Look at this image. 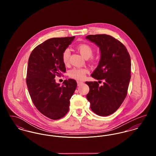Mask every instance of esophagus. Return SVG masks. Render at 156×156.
<instances>
[{"label": "esophagus", "instance_id": "1", "mask_svg": "<svg viewBox=\"0 0 156 156\" xmlns=\"http://www.w3.org/2000/svg\"><path fill=\"white\" fill-rule=\"evenodd\" d=\"M83 82L82 81H77V84H78V86L81 85L83 84Z\"/></svg>", "mask_w": 156, "mask_h": 156}]
</instances>
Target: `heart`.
<instances>
[{
	"label": "heart",
	"mask_w": 156,
	"mask_h": 156,
	"mask_svg": "<svg viewBox=\"0 0 156 156\" xmlns=\"http://www.w3.org/2000/svg\"><path fill=\"white\" fill-rule=\"evenodd\" d=\"M77 50L81 54L82 56L85 58H88L92 56L93 54V49L92 48L86 44L78 45L76 47ZM69 55H70V51L69 49H66L62 54V59L63 63L67 66L69 63ZM88 73V69L86 68H74L73 69H71L68 75L69 76L74 78L77 80H82L85 78L86 74Z\"/></svg>",
	"instance_id": "heart-1"
}]
</instances>
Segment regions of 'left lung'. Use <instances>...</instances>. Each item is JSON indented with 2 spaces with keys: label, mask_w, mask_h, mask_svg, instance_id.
Returning a JSON list of instances; mask_svg holds the SVG:
<instances>
[{
  "label": "left lung",
  "mask_w": 156,
  "mask_h": 156,
  "mask_svg": "<svg viewBox=\"0 0 156 156\" xmlns=\"http://www.w3.org/2000/svg\"><path fill=\"white\" fill-rule=\"evenodd\" d=\"M86 38L101 51L99 64L91 76L99 82L104 81L102 86L97 81L86 82L89 87L87 98L92 111L106 116L118 109L127 95L131 78L130 57L125 46L109 35H88Z\"/></svg>",
  "instance_id": "8db88e82"
}]
</instances>
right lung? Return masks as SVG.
Returning <instances> with one entry per match:
<instances>
[{
    "label": "right lung",
    "instance_id": "add662e5",
    "mask_svg": "<svg viewBox=\"0 0 156 156\" xmlns=\"http://www.w3.org/2000/svg\"><path fill=\"white\" fill-rule=\"evenodd\" d=\"M74 38H50L37 45L29 58L26 83L31 99L38 111L50 119L58 120L67 114L77 87L73 79L64 81L61 86L54 79L66 71L62 54Z\"/></svg>",
    "mask_w": 156,
    "mask_h": 156
}]
</instances>
